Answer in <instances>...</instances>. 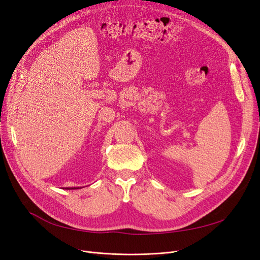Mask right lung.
I'll use <instances>...</instances> for the list:
<instances>
[{
    "instance_id": "1",
    "label": "right lung",
    "mask_w": 260,
    "mask_h": 260,
    "mask_svg": "<svg viewBox=\"0 0 260 260\" xmlns=\"http://www.w3.org/2000/svg\"><path fill=\"white\" fill-rule=\"evenodd\" d=\"M76 188H79V187H67V190H76Z\"/></svg>"
}]
</instances>
